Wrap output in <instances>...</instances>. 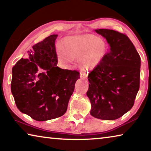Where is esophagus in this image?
Returning a JSON list of instances; mask_svg holds the SVG:
<instances>
[{
  "label": "esophagus",
  "instance_id": "esophagus-1",
  "mask_svg": "<svg viewBox=\"0 0 151 151\" xmlns=\"http://www.w3.org/2000/svg\"><path fill=\"white\" fill-rule=\"evenodd\" d=\"M86 77H87V74L85 73H83V72H82L81 73V78L85 79V78H86Z\"/></svg>",
  "mask_w": 151,
  "mask_h": 151
}]
</instances>
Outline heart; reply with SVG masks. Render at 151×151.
I'll return each mask as SVG.
<instances>
[{
  "label": "heart",
  "mask_w": 151,
  "mask_h": 151,
  "mask_svg": "<svg viewBox=\"0 0 151 151\" xmlns=\"http://www.w3.org/2000/svg\"><path fill=\"white\" fill-rule=\"evenodd\" d=\"M106 50V43L96 36H73L65 38L62 48L58 47L57 55L58 60L63 65L78 59L82 70L91 71L101 63Z\"/></svg>",
  "instance_id": "obj_1"
}]
</instances>
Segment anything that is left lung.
Segmentation results:
<instances>
[{"instance_id": "1", "label": "left lung", "mask_w": 151, "mask_h": 151, "mask_svg": "<svg viewBox=\"0 0 151 151\" xmlns=\"http://www.w3.org/2000/svg\"><path fill=\"white\" fill-rule=\"evenodd\" d=\"M95 31L105 38L111 48L88 74L86 95L91 103V115L112 121L134 105L140 86V57L125 34L109 29Z\"/></svg>"}]
</instances>
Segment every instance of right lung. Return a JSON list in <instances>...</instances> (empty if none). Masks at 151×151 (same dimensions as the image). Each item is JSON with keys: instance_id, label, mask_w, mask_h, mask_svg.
<instances>
[{"instance_id": "right-lung-1", "label": "right lung", "mask_w": 151, "mask_h": 151, "mask_svg": "<svg viewBox=\"0 0 151 151\" xmlns=\"http://www.w3.org/2000/svg\"><path fill=\"white\" fill-rule=\"evenodd\" d=\"M52 35L32 46L12 70L11 92L20 112L37 121L63 116L80 73L57 66L55 40Z\"/></svg>"}]
</instances>
